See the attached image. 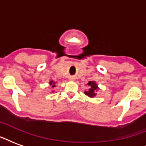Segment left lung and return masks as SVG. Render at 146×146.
<instances>
[{
    "label": "left lung",
    "instance_id": "obj_1",
    "mask_svg": "<svg viewBox=\"0 0 146 146\" xmlns=\"http://www.w3.org/2000/svg\"><path fill=\"white\" fill-rule=\"evenodd\" d=\"M87 85L90 86V88L88 91H85V94L87 95L90 98H94V97H95L97 95L96 91H97V89H98V85L95 84V82L94 81H90L87 84Z\"/></svg>",
    "mask_w": 146,
    "mask_h": 146
}]
</instances>
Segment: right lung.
Segmentation results:
<instances>
[{
  "mask_svg": "<svg viewBox=\"0 0 146 146\" xmlns=\"http://www.w3.org/2000/svg\"><path fill=\"white\" fill-rule=\"evenodd\" d=\"M49 84H50V85H52V87H55V84H56V83H55L54 81H50V83H49Z\"/></svg>",
  "mask_w": 146,
  "mask_h": 146,
  "instance_id": "right-lung-1",
  "label": "right lung"
}]
</instances>
